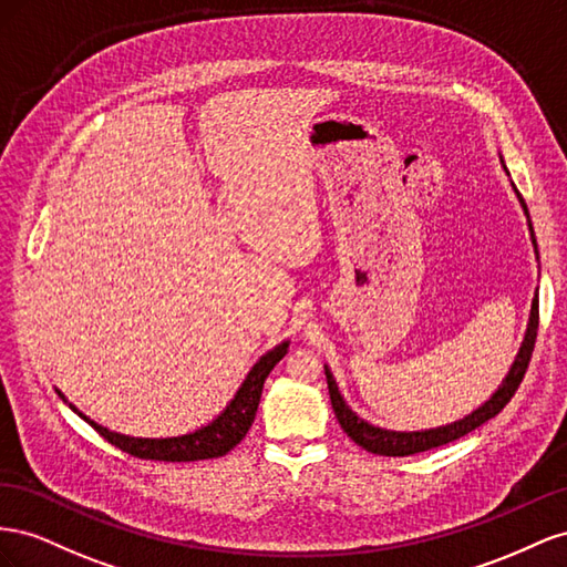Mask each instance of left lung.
I'll return each mask as SVG.
<instances>
[{"label":"left lung","instance_id":"1","mask_svg":"<svg viewBox=\"0 0 567 567\" xmlns=\"http://www.w3.org/2000/svg\"><path fill=\"white\" fill-rule=\"evenodd\" d=\"M517 197H520V194H517ZM520 202H523V197H520ZM523 206H525V202H523ZM525 214H527V206H525ZM537 330H539V299H535V303H532V318H529V328L525 334L523 349H520V353H517V359L511 368L506 382L498 386V392L487 403H484L482 409L458 420V423L446 425V427H436V430H425V432H390V430H380V427L368 425L365 420L355 415L347 406L344 399L339 396L337 384L330 375V370L326 368L330 401H332V409H334L339 425H342V430L351 436L355 444L370 451V454H378V456H413V454H423V451H430L436 446H444L449 442H456L467 432H473L475 427L484 425L487 420L498 415L501 411H504L506 403L515 396L517 386H520V382L527 373V365L532 361V351H535V342H537Z\"/></svg>","mask_w":567,"mask_h":567}]
</instances>
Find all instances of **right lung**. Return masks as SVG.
Returning <instances> with one entry per match:
<instances>
[{"label":"right lung","instance_id":"1","mask_svg":"<svg viewBox=\"0 0 567 567\" xmlns=\"http://www.w3.org/2000/svg\"><path fill=\"white\" fill-rule=\"evenodd\" d=\"M287 342L268 351L261 361H258L251 373L247 375L245 384L239 386L237 396L230 401V406L225 409L212 425H206L192 434L171 436V440H135V436H123L116 432H109L106 427L92 423L75 406H71L80 417L100 432L104 440L113 446H118L125 454L144 461H166V463H189V461H204V458H218L225 456L230 449H235L241 440H245L254 417L258 401H261L264 382L270 370L280 363L282 355L287 353Z\"/></svg>","mask_w":567,"mask_h":567}]
</instances>
